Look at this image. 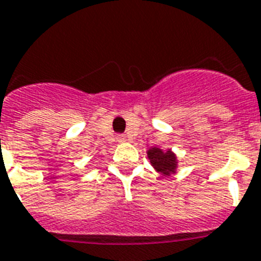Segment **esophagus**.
Masks as SVG:
<instances>
[{
    "label": "esophagus",
    "mask_w": 261,
    "mask_h": 261,
    "mask_svg": "<svg viewBox=\"0 0 261 261\" xmlns=\"http://www.w3.org/2000/svg\"><path fill=\"white\" fill-rule=\"evenodd\" d=\"M117 141L119 142V143H123V142H126V135H118L117 137Z\"/></svg>",
    "instance_id": "esophagus-1"
}]
</instances>
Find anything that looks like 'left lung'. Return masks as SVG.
<instances>
[{"instance_id":"8db88e82","label":"left lung","mask_w":261,"mask_h":261,"mask_svg":"<svg viewBox=\"0 0 261 261\" xmlns=\"http://www.w3.org/2000/svg\"><path fill=\"white\" fill-rule=\"evenodd\" d=\"M148 159L151 164L154 166L156 171L162 172L164 175H168L170 172H174L176 168V158L171 151H162L161 148H151L147 152Z\"/></svg>"}]
</instances>
